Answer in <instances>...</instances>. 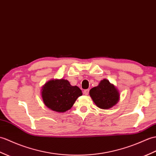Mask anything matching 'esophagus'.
I'll list each match as a JSON object with an SVG mask.
<instances>
[{
    "label": "esophagus",
    "instance_id": "esophagus-1",
    "mask_svg": "<svg viewBox=\"0 0 156 156\" xmlns=\"http://www.w3.org/2000/svg\"><path fill=\"white\" fill-rule=\"evenodd\" d=\"M83 94H84V95H88L89 94V90H84V92H83Z\"/></svg>",
    "mask_w": 156,
    "mask_h": 156
}]
</instances>
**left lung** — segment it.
<instances>
[{
    "mask_svg": "<svg viewBox=\"0 0 156 156\" xmlns=\"http://www.w3.org/2000/svg\"><path fill=\"white\" fill-rule=\"evenodd\" d=\"M93 102L101 109L108 110L116 104L119 100V90L107 79L101 80L98 86L90 90Z\"/></svg>",
    "mask_w": 156,
    "mask_h": 156,
    "instance_id": "1",
    "label": "left lung"
}]
</instances>
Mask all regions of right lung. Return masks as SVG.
Instances as JSON below:
<instances>
[{"instance_id": "right-lung-1", "label": "right lung", "mask_w": 156, "mask_h": 156, "mask_svg": "<svg viewBox=\"0 0 156 156\" xmlns=\"http://www.w3.org/2000/svg\"><path fill=\"white\" fill-rule=\"evenodd\" d=\"M82 90L76 86H72L67 80L52 79L46 82L41 89L43 102L49 109L57 112L70 110Z\"/></svg>"}]
</instances>
